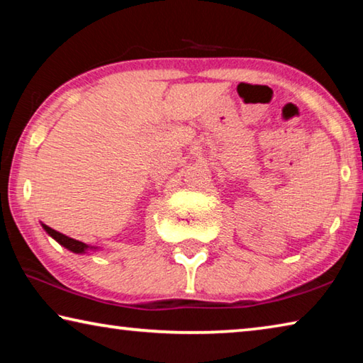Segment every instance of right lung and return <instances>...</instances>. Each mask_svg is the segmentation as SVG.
<instances>
[{
    "label": "right lung",
    "instance_id": "add662e5",
    "mask_svg": "<svg viewBox=\"0 0 363 363\" xmlns=\"http://www.w3.org/2000/svg\"><path fill=\"white\" fill-rule=\"evenodd\" d=\"M41 225H43V229L46 230V233H48L49 237H52L54 240H56L59 245H62L64 248L72 251V253L86 255V253H88V251H96V247H89V245H86V243L79 242V240H75V238L67 237V235H64V233L54 230V229H51V227L46 225V224H43V223H41Z\"/></svg>",
    "mask_w": 363,
    "mask_h": 363
}]
</instances>
